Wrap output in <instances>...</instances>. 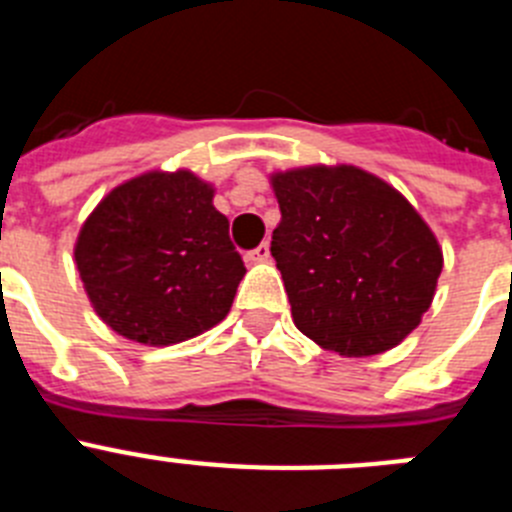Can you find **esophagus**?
<instances>
[{
  "instance_id": "obj_1",
  "label": "esophagus",
  "mask_w": 512,
  "mask_h": 512,
  "mask_svg": "<svg viewBox=\"0 0 512 512\" xmlns=\"http://www.w3.org/2000/svg\"><path fill=\"white\" fill-rule=\"evenodd\" d=\"M248 259H251L253 264H264V261H269V259H271L269 243H261L259 248H253V251L248 253Z\"/></svg>"
}]
</instances>
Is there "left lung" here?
I'll return each instance as SVG.
<instances>
[{
    "instance_id": "8db88e82",
    "label": "left lung",
    "mask_w": 512,
    "mask_h": 512,
    "mask_svg": "<svg viewBox=\"0 0 512 512\" xmlns=\"http://www.w3.org/2000/svg\"><path fill=\"white\" fill-rule=\"evenodd\" d=\"M282 220L271 235L292 320L341 356L384 354L431 307L443 253L395 187L359 166L271 174Z\"/></svg>"
}]
</instances>
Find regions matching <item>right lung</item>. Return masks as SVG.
Returning <instances> with one entry per match:
<instances>
[{"label":"right lung","instance_id":"add662e5","mask_svg":"<svg viewBox=\"0 0 512 512\" xmlns=\"http://www.w3.org/2000/svg\"><path fill=\"white\" fill-rule=\"evenodd\" d=\"M212 197L192 171L156 169L112 189L84 220L76 269L115 333L171 346L228 315L246 266Z\"/></svg>","mask_w":512,"mask_h":512}]
</instances>
